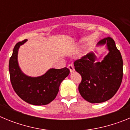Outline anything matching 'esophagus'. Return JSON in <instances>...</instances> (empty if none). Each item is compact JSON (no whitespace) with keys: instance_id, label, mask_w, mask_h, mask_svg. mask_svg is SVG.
<instances>
[{"instance_id":"34e87169","label":"esophagus","mask_w":130,"mask_h":130,"mask_svg":"<svg viewBox=\"0 0 130 130\" xmlns=\"http://www.w3.org/2000/svg\"><path fill=\"white\" fill-rule=\"evenodd\" d=\"M68 67L70 72H73L74 71H75V69H74V67H73V66L72 65V64H69L68 66Z\"/></svg>"}]
</instances>
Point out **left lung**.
<instances>
[{"label":"left lung","mask_w":130,"mask_h":130,"mask_svg":"<svg viewBox=\"0 0 130 130\" xmlns=\"http://www.w3.org/2000/svg\"><path fill=\"white\" fill-rule=\"evenodd\" d=\"M103 45L109 52L101 62L96 61L94 52L74 62L75 71L82 77L78 88L79 93L92 104L111 99L119 90L123 76L122 58L115 41L105 38L97 43V46Z\"/></svg>","instance_id":"left-lung-1"}]
</instances>
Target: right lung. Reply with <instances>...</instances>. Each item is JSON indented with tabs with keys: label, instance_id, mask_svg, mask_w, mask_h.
<instances>
[{
	"label": "right lung",
	"instance_id": "add662e5",
	"mask_svg": "<svg viewBox=\"0 0 130 130\" xmlns=\"http://www.w3.org/2000/svg\"><path fill=\"white\" fill-rule=\"evenodd\" d=\"M27 40L16 43L9 61V72L13 90L19 97L28 104L44 105L55 99L60 83L70 73L67 68H51L43 75L30 77L21 71L18 63V51Z\"/></svg>",
	"mask_w": 130,
	"mask_h": 130
}]
</instances>
